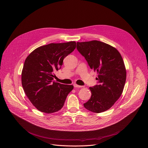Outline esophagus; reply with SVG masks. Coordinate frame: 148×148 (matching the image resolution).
<instances>
[{
  "label": "esophagus",
  "mask_w": 148,
  "mask_h": 148,
  "mask_svg": "<svg viewBox=\"0 0 148 148\" xmlns=\"http://www.w3.org/2000/svg\"><path fill=\"white\" fill-rule=\"evenodd\" d=\"M74 86L75 88H83V87H84L83 86H80V85H77V84H75V83H74Z\"/></svg>",
  "instance_id": "obj_1"
}]
</instances>
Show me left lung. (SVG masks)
<instances>
[{
  "label": "left lung",
  "mask_w": 148,
  "mask_h": 148,
  "mask_svg": "<svg viewBox=\"0 0 148 148\" xmlns=\"http://www.w3.org/2000/svg\"><path fill=\"white\" fill-rule=\"evenodd\" d=\"M77 49L89 67L98 73L97 84L89 88L91 97L83 105L92 112H104L123 92L126 78L123 59L115 48L97 40L77 42Z\"/></svg>",
  "instance_id": "left-lung-1"
}]
</instances>
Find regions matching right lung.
Instances as JSON below:
<instances>
[{"label": "right lung", "instance_id": "obj_1", "mask_svg": "<svg viewBox=\"0 0 148 148\" xmlns=\"http://www.w3.org/2000/svg\"><path fill=\"white\" fill-rule=\"evenodd\" d=\"M76 43H50L34 49L25 61L22 85L31 103L42 112L54 113L64 105L74 86L55 82L53 72L75 49Z\"/></svg>", "mask_w": 148, "mask_h": 148}]
</instances>
